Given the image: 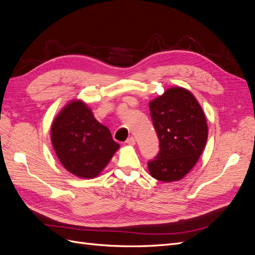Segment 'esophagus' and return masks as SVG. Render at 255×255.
<instances>
[{
    "label": "esophagus",
    "instance_id": "obj_1",
    "mask_svg": "<svg viewBox=\"0 0 255 255\" xmlns=\"http://www.w3.org/2000/svg\"><path fill=\"white\" fill-rule=\"evenodd\" d=\"M126 142H127L128 145H134V144L136 143V140H135L134 137H129V138H128Z\"/></svg>",
    "mask_w": 255,
    "mask_h": 255
}]
</instances>
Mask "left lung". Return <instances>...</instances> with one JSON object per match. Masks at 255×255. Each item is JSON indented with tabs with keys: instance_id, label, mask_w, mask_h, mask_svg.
<instances>
[{
	"instance_id": "obj_1",
	"label": "left lung",
	"mask_w": 255,
	"mask_h": 255,
	"mask_svg": "<svg viewBox=\"0 0 255 255\" xmlns=\"http://www.w3.org/2000/svg\"><path fill=\"white\" fill-rule=\"evenodd\" d=\"M149 107L159 139L157 156L148 163L149 172L161 182L180 181L194 168L207 140L202 107L182 87L167 89Z\"/></svg>"
}]
</instances>
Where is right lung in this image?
Here are the masks:
<instances>
[{"mask_svg":"<svg viewBox=\"0 0 255 255\" xmlns=\"http://www.w3.org/2000/svg\"><path fill=\"white\" fill-rule=\"evenodd\" d=\"M51 140L61 165L83 179L98 176L120 146L81 100L69 102L56 116Z\"/></svg>","mask_w":255,"mask_h":255,"instance_id":"right-lung-1","label":"right lung"}]
</instances>
